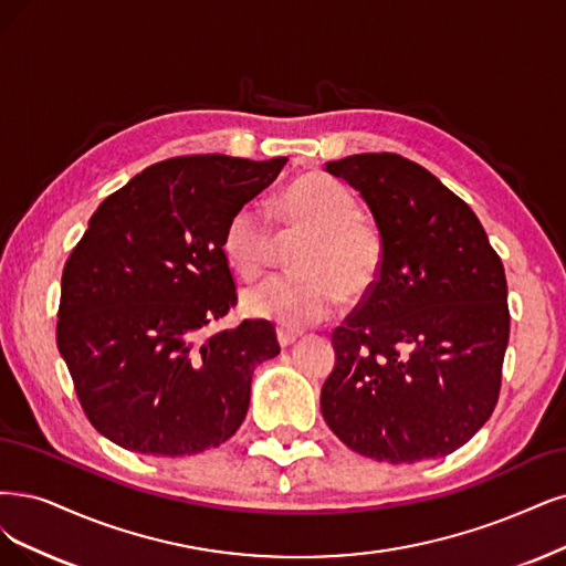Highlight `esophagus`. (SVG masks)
Segmentation results:
<instances>
[{"label":"esophagus","mask_w":566,"mask_h":566,"mask_svg":"<svg viewBox=\"0 0 566 566\" xmlns=\"http://www.w3.org/2000/svg\"><path fill=\"white\" fill-rule=\"evenodd\" d=\"M298 338H301V331L284 328V326H280V328H277V340H280V345H282V347L294 345Z\"/></svg>","instance_id":"34e87169"}]
</instances>
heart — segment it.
Masks as SVG:
<instances>
[{"mask_svg": "<svg viewBox=\"0 0 566 566\" xmlns=\"http://www.w3.org/2000/svg\"><path fill=\"white\" fill-rule=\"evenodd\" d=\"M289 230H307L294 256V272H280L244 294L249 315L284 326H305L331 315L343 296L359 298L378 284L385 261L380 230L359 217L349 188L322 172H307L280 200ZM275 228L265 209L247 202L230 214L221 249L240 277L254 280L275 254Z\"/></svg>", "mask_w": 566, "mask_h": 566, "instance_id": "1", "label": "heart"}]
</instances>
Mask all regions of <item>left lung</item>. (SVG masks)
<instances>
[{
	"mask_svg": "<svg viewBox=\"0 0 566 566\" xmlns=\"http://www.w3.org/2000/svg\"><path fill=\"white\" fill-rule=\"evenodd\" d=\"M326 172L370 207L385 261L331 333L324 420L378 462L446 457L499 401L511 331L504 265L473 209L422 165L382 151L326 163Z\"/></svg>",
	"mask_w": 566,
	"mask_h": 566,
	"instance_id": "1",
	"label": "left lung"
}]
</instances>
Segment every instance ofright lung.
Returning a JSON list of instances; mask_svg holds the SVG:
<instances>
[{"instance_id":"obj_1","label":"right lung","mask_w":566,"mask_h":566,"mask_svg":"<svg viewBox=\"0 0 566 566\" xmlns=\"http://www.w3.org/2000/svg\"><path fill=\"white\" fill-rule=\"evenodd\" d=\"M284 163L167 158L95 209L62 270L55 336L83 412L112 443L186 457L240 429L254 368L280 354L275 326L202 328L238 305L223 228Z\"/></svg>"}]
</instances>
